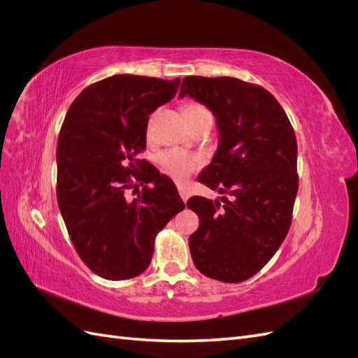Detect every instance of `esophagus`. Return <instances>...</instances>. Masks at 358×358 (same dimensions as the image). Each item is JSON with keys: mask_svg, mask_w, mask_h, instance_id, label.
<instances>
[{"mask_svg": "<svg viewBox=\"0 0 358 358\" xmlns=\"http://www.w3.org/2000/svg\"><path fill=\"white\" fill-rule=\"evenodd\" d=\"M178 189H179V196H180V199H182L183 201H187V200H188V197H189V191L187 189V187L179 185V187H178Z\"/></svg>", "mask_w": 358, "mask_h": 358, "instance_id": "esophagus-1", "label": "esophagus"}]
</instances>
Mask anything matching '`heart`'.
Masks as SVG:
<instances>
[{"instance_id":"obj_1","label":"heart","mask_w":358,"mask_h":358,"mask_svg":"<svg viewBox=\"0 0 358 358\" xmlns=\"http://www.w3.org/2000/svg\"><path fill=\"white\" fill-rule=\"evenodd\" d=\"M209 112L199 103H189L183 107V113H204ZM159 164L166 175L178 182L188 179L194 171L201 166V159L197 155L185 152L182 149H169L159 155Z\"/></svg>"}]
</instances>
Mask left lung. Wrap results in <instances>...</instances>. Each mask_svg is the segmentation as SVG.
Segmentation results:
<instances>
[{"instance_id": "1", "label": "left lung", "mask_w": 358, "mask_h": 358, "mask_svg": "<svg viewBox=\"0 0 358 358\" xmlns=\"http://www.w3.org/2000/svg\"><path fill=\"white\" fill-rule=\"evenodd\" d=\"M179 95L216 117L220 145L199 182L225 194L222 205L199 196L187 203L200 220L189 236L192 262L208 278L242 282L270 262L289 230L299 189L294 129L259 85L187 76Z\"/></svg>"}]
</instances>
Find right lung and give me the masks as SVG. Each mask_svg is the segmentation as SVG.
Here are the masks:
<instances>
[{
	"label": "right lung",
	"instance_id": "obj_1",
	"mask_svg": "<svg viewBox=\"0 0 358 358\" xmlns=\"http://www.w3.org/2000/svg\"><path fill=\"white\" fill-rule=\"evenodd\" d=\"M179 83L112 76L85 88L62 122L58 206L76 252L104 279L143 273L157 234L185 208L173 180L138 158L149 115L176 95ZM129 190L138 197L129 199Z\"/></svg>",
	"mask_w": 358,
	"mask_h": 358
}]
</instances>
